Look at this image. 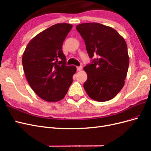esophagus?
I'll return each instance as SVG.
<instances>
[{
  "label": "esophagus",
  "mask_w": 151,
  "mask_h": 151,
  "mask_svg": "<svg viewBox=\"0 0 151 151\" xmlns=\"http://www.w3.org/2000/svg\"><path fill=\"white\" fill-rule=\"evenodd\" d=\"M77 70H78V71H80V70H81L82 69H83V67H82V66L77 67Z\"/></svg>",
  "instance_id": "1"
}]
</instances>
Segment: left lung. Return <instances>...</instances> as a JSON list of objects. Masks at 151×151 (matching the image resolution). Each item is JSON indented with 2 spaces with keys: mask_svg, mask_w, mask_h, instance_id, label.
I'll return each mask as SVG.
<instances>
[{
  "mask_svg": "<svg viewBox=\"0 0 151 151\" xmlns=\"http://www.w3.org/2000/svg\"><path fill=\"white\" fill-rule=\"evenodd\" d=\"M84 39L89 56L97 55L84 67L88 79L84 88L89 96L99 102L111 100L125 84L129 57L125 39L111 27L96 22L76 26Z\"/></svg>",
  "mask_w": 151,
  "mask_h": 151,
  "instance_id": "8db88e82",
  "label": "left lung"
}]
</instances>
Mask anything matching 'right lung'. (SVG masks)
Returning <instances> with one entry per match:
<instances>
[{"label": "right lung", "instance_id": "obj_1", "mask_svg": "<svg viewBox=\"0 0 151 151\" xmlns=\"http://www.w3.org/2000/svg\"><path fill=\"white\" fill-rule=\"evenodd\" d=\"M72 28L67 23L50 26L32 39L22 55V62L29 86L40 98L57 102L65 97L76 72L67 66L63 42Z\"/></svg>", "mask_w": 151, "mask_h": 151}]
</instances>
